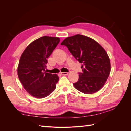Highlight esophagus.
<instances>
[{"label": "esophagus", "mask_w": 131, "mask_h": 131, "mask_svg": "<svg viewBox=\"0 0 131 131\" xmlns=\"http://www.w3.org/2000/svg\"><path fill=\"white\" fill-rule=\"evenodd\" d=\"M61 74L62 75H67L68 74V72H61Z\"/></svg>", "instance_id": "obj_1"}]
</instances>
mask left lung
Returning a JSON list of instances; mask_svg holds the SVG:
<instances>
[{
    "label": "left lung",
    "instance_id": "obj_1",
    "mask_svg": "<svg viewBox=\"0 0 131 131\" xmlns=\"http://www.w3.org/2000/svg\"><path fill=\"white\" fill-rule=\"evenodd\" d=\"M67 47L78 61L82 63V73L73 83L77 90L86 94L97 92L104 86L110 72L108 54L93 39L77 34L67 38L61 43Z\"/></svg>",
    "mask_w": 131,
    "mask_h": 131
}]
</instances>
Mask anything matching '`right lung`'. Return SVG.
<instances>
[{"label": "right lung", "instance_id": "1", "mask_svg": "<svg viewBox=\"0 0 131 131\" xmlns=\"http://www.w3.org/2000/svg\"><path fill=\"white\" fill-rule=\"evenodd\" d=\"M60 41L57 37L43 36L34 40L22 54L17 68L19 81L31 96L42 98L56 89L59 78L46 73L47 58Z\"/></svg>", "mask_w": 131, "mask_h": 131}]
</instances>
